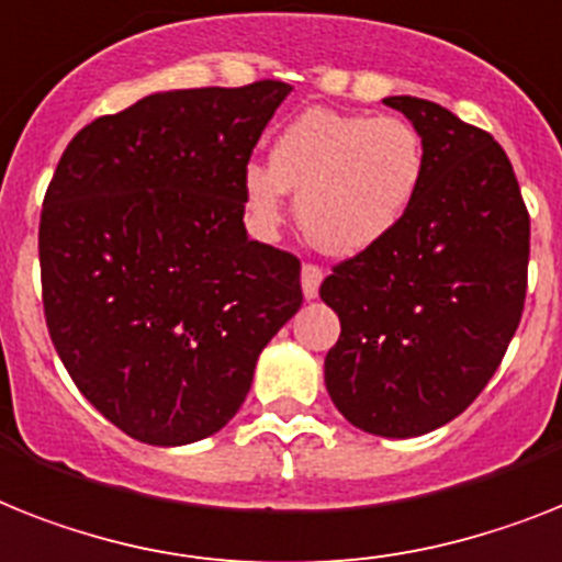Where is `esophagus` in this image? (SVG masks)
Here are the masks:
<instances>
[{
	"label": "esophagus",
	"instance_id": "1",
	"mask_svg": "<svg viewBox=\"0 0 562 562\" xmlns=\"http://www.w3.org/2000/svg\"><path fill=\"white\" fill-rule=\"evenodd\" d=\"M322 281H324V270L318 267V263H304V267H301V290H304V299H315Z\"/></svg>",
	"mask_w": 562,
	"mask_h": 562
}]
</instances>
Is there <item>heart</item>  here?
Masks as SVG:
<instances>
[{
    "mask_svg": "<svg viewBox=\"0 0 562 562\" xmlns=\"http://www.w3.org/2000/svg\"><path fill=\"white\" fill-rule=\"evenodd\" d=\"M425 143L393 114L307 109L281 128L270 166H247L244 198L261 229L284 217L299 192L301 229L327 255L350 258L379 247L411 215L425 183Z\"/></svg>",
    "mask_w": 562,
    "mask_h": 562,
    "instance_id": "1",
    "label": "heart"
}]
</instances>
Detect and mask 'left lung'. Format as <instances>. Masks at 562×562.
Segmentation results:
<instances>
[{"instance_id": "8db88e82", "label": "left lung", "mask_w": 562, "mask_h": 562, "mask_svg": "<svg viewBox=\"0 0 562 562\" xmlns=\"http://www.w3.org/2000/svg\"><path fill=\"white\" fill-rule=\"evenodd\" d=\"M384 103L422 134L425 183L391 238L324 278L341 322L324 382L356 428L407 439L457 419L499 368L526 304L531 221L488 132L419 97Z\"/></svg>"}]
</instances>
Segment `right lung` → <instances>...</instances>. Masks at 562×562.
<instances>
[{
	"mask_svg": "<svg viewBox=\"0 0 562 562\" xmlns=\"http://www.w3.org/2000/svg\"><path fill=\"white\" fill-rule=\"evenodd\" d=\"M290 86L164 91L88 123L40 217L42 307L82 396L148 445L238 414L301 301V261L247 238L244 171Z\"/></svg>",
	"mask_w": 562,
	"mask_h": 562,
	"instance_id": "right-lung-1",
	"label": "right lung"
}]
</instances>
